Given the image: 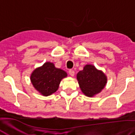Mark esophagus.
Wrapping results in <instances>:
<instances>
[{
	"instance_id": "34e87169",
	"label": "esophagus",
	"mask_w": 135,
	"mask_h": 135,
	"mask_svg": "<svg viewBox=\"0 0 135 135\" xmlns=\"http://www.w3.org/2000/svg\"><path fill=\"white\" fill-rule=\"evenodd\" d=\"M69 73V75H70L71 76H74V75H75V71H74L73 70H70Z\"/></svg>"
}]
</instances>
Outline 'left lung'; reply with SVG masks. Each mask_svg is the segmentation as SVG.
Listing matches in <instances>:
<instances>
[{"label":"left lung","mask_w":135,"mask_h":135,"mask_svg":"<svg viewBox=\"0 0 135 135\" xmlns=\"http://www.w3.org/2000/svg\"><path fill=\"white\" fill-rule=\"evenodd\" d=\"M80 90L85 96L93 97L99 94L107 83V76L93 65H86L76 75Z\"/></svg>","instance_id":"left-lung-1"}]
</instances>
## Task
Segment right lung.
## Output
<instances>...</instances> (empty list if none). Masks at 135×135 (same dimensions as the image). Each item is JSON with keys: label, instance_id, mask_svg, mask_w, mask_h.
Wrapping results in <instances>:
<instances>
[{"label": "right lung", "instance_id": "add662e5", "mask_svg": "<svg viewBox=\"0 0 135 135\" xmlns=\"http://www.w3.org/2000/svg\"><path fill=\"white\" fill-rule=\"evenodd\" d=\"M67 76L65 70L55 67L50 62H46L36 68L31 75L32 86L42 96L51 95L58 90L60 81Z\"/></svg>", "mask_w": 135, "mask_h": 135}]
</instances>
